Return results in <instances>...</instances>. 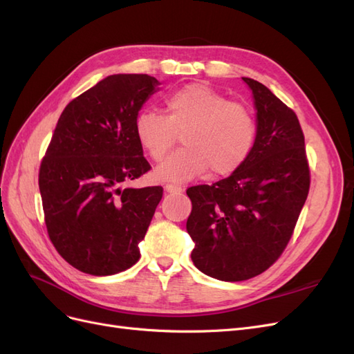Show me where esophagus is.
I'll list each match as a JSON object with an SVG mask.
<instances>
[{
  "mask_svg": "<svg viewBox=\"0 0 354 354\" xmlns=\"http://www.w3.org/2000/svg\"><path fill=\"white\" fill-rule=\"evenodd\" d=\"M165 190L169 192V194H181V192H183L185 189L181 187V186H178V185L168 183V185H165Z\"/></svg>",
  "mask_w": 354,
  "mask_h": 354,
  "instance_id": "1",
  "label": "esophagus"
}]
</instances>
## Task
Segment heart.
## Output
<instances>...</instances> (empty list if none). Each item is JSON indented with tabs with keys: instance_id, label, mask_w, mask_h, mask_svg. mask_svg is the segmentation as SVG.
I'll use <instances>...</instances> for the list:
<instances>
[{
	"instance_id": "1",
	"label": "heart",
	"mask_w": 354,
	"mask_h": 354,
	"mask_svg": "<svg viewBox=\"0 0 354 354\" xmlns=\"http://www.w3.org/2000/svg\"><path fill=\"white\" fill-rule=\"evenodd\" d=\"M167 115L143 111L136 118V136L143 151L160 162L181 136L185 147L156 169L169 181H187L205 174L229 176L250 156L257 136L255 118L243 103L205 84H190L169 94Z\"/></svg>"
}]
</instances>
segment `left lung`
<instances>
[{"label":"left lung","instance_id":"1","mask_svg":"<svg viewBox=\"0 0 354 354\" xmlns=\"http://www.w3.org/2000/svg\"><path fill=\"white\" fill-rule=\"evenodd\" d=\"M252 90L257 136L239 169L186 190L192 261L211 277L239 282L261 274L291 241L310 189L304 134L295 112L261 82Z\"/></svg>","mask_w":354,"mask_h":354}]
</instances>
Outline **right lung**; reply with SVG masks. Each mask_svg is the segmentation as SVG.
<instances>
[{"label":"right lung","instance_id":"add662e5","mask_svg":"<svg viewBox=\"0 0 354 354\" xmlns=\"http://www.w3.org/2000/svg\"><path fill=\"white\" fill-rule=\"evenodd\" d=\"M158 84L146 73H118L84 91L63 109L41 160L50 241L80 272L115 274L140 259L138 243L164 189L121 186L151 169L136 118Z\"/></svg>","mask_w":354,"mask_h":354}]
</instances>
